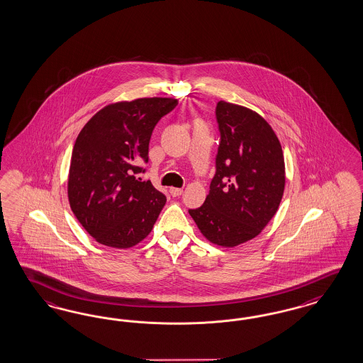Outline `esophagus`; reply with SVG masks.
Instances as JSON below:
<instances>
[{"mask_svg":"<svg viewBox=\"0 0 363 363\" xmlns=\"http://www.w3.org/2000/svg\"><path fill=\"white\" fill-rule=\"evenodd\" d=\"M170 194L173 196V197H179L182 193H184V190L182 189H179V187H170Z\"/></svg>","mask_w":363,"mask_h":363,"instance_id":"34e87169","label":"esophagus"}]
</instances>
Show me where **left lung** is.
<instances>
[{
  "label": "left lung",
  "mask_w": 363,
  "mask_h": 363,
  "mask_svg": "<svg viewBox=\"0 0 363 363\" xmlns=\"http://www.w3.org/2000/svg\"><path fill=\"white\" fill-rule=\"evenodd\" d=\"M216 174L203 205L189 210L213 243L233 247L257 237L274 217L285 189V161L270 125L255 111L220 101Z\"/></svg>",
  "instance_id": "left-lung-1"
}]
</instances>
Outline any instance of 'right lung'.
Instances as JSON below:
<instances>
[{
  "label": "right lung",
  "instance_id": "1",
  "mask_svg": "<svg viewBox=\"0 0 363 363\" xmlns=\"http://www.w3.org/2000/svg\"><path fill=\"white\" fill-rule=\"evenodd\" d=\"M177 105L158 97L111 104L78 134L67 196L78 222L99 243L128 249L153 229L165 194L134 174L145 173L154 128Z\"/></svg>",
  "mask_w": 363,
  "mask_h": 363
}]
</instances>
